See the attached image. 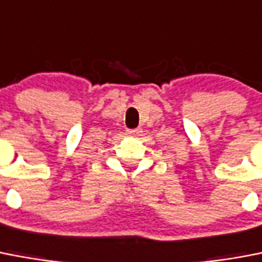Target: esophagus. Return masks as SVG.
<instances>
[{
    "label": "esophagus",
    "mask_w": 262,
    "mask_h": 262,
    "mask_svg": "<svg viewBox=\"0 0 262 262\" xmlns=\"http://www.w3.org/2000/svg\"><path fill=\"white\" fill-rule=\"evenodd\" d=\"M126 136L127 137H138V136H141V130L140 129H129V130H126Z\"/></svg>",
    "instance_id": "obj_1"
}]
</instances>
